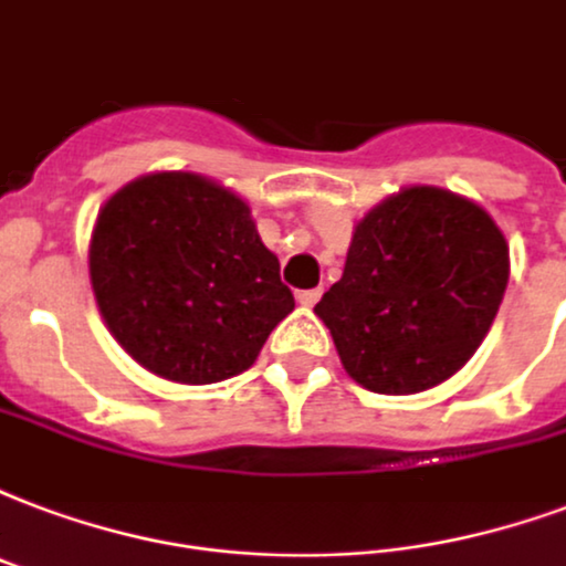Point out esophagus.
<instances>
[{
	"label": "esophagus",
	"mask_w": 566,
	"mask_h": 566,
	"mask_svg": "<svg viewBox=\"0 0 566 566\" xmlns=\"http://www.w3.org/2000/svg\"><path fill=\"white\" fill-rule=\"evenodd\" d=\"M318 298H322V289H301L298 292L301 307H313Z\"/></svg>",
	"instance_id": "34e87169"
}]
</instances>
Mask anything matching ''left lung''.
I'll use <instances>...</instances> for the list:
<instances>
[{
  "instance_id": "1",
  "label": "left lung",
  "mask_w": 566,
  "mask_h": 566,
  "mask_svg": "<svg viewBox=\"0 0 566 566\" xmlns=\"http://www.w3.org/2000/svg\"><path fill=\"white\" fill-rule=\"evenodd\" d=\"M510 274L495 220L441 187H406L360 220L343 277L316 304L352 379L420 394L478 352Z\"/></svg>"
}]
</instances>
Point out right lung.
Wrapping results in <instances>:
<instances>
[{
    "instance_id": "right-lung-1",
    "label": "right lung",
    "mask_w": 566,
    "mask_h": 566,
    "mask_svg": "<svg viewBox=\"0 0 566 566\" xmlns=\"http://www.w3.org/2000/svg\"><path fill=\"white\" fill-rule=\"evenodd\" d=\"M88 274L109 334L181 385L244 373L295 310L248 202L190 172L122 187L97 214Z\"/></svg>"
}]
</instances>
